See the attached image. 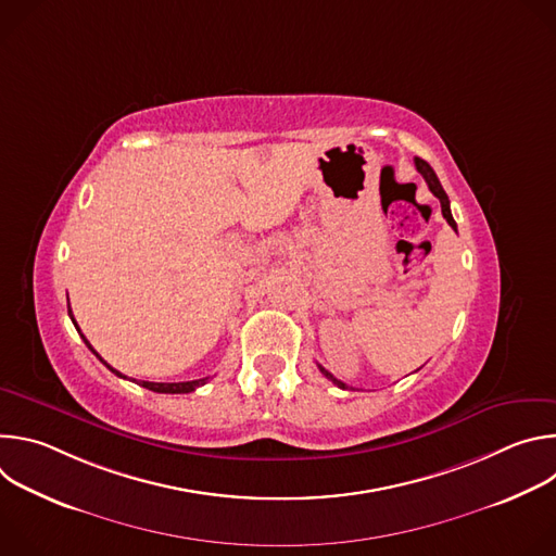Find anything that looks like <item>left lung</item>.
Wrapping results in <instances>:
<instances>
[{
    "mask_svg": "<svg viewBox=\"0 0 556 556\" xmlns=\"http://www.w3.org/2000/svg\"><path fill=\"white\" fill-rule=\"evenodd\" d=\"M416 169L422 174V178L427 180V185H429V189H431V193L440 200V206H442V215H444V219L448 222V226L457 232V224H455V219H453V215H451V204H448V195L444 193V189H442V185H440V180H438V176H435V172L431 169V165L427 163V161H422V157H416ZM319 369H321V374L326 376V378H330L337 387H341V389H350L345 382H341L339 378H334L326 367H321L319 365Z\"/></svg>",
    "mask_w": 556,
    "mask_h": 556,
    "instance_id": "8db88e82",
    "label": "left lung"
}]
</instances>
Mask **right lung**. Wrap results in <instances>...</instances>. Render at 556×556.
<instances>
[{"mask_svg": "<svg viewBox=\"0 0 556 556\" xmlns=\"http://www.w3.org/2000/svg\"><path fill=\"white\" fill-rule=\"evenodd\" d=\"M67 314H70V319H72V324H74V328L78 330V326H76V321H74V316H72V309H67ZM78 334H81V330H78ZM84 337V334H81ZM84 341H86V345L92 350V354H97L94 352V348L90 345V341L84 337ZM97 358L110 369V371H114L116 376H121V378H127V376H123L121 371H116L112 365H108L99 354H97ZM206 380L208 378H198V380H187V382H149V380H142L140 384L144 387V389H151V391H155V393H189V391H195L198 387H202V384H206Z\"/></svg>", "mask_w": 556, "mask_h": 556, "instance_id": "1", "label": "right lung"}]
</instances>
